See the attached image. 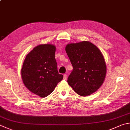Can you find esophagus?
Listing matches in <instances>:
<instances>
[{
  "label": "esophagus",
  "instance_id": "1",
  "mask_svg": "<svg viewBox=\"0 0 130 130\" xmlns=\"http://www.w3.org/2000/svg\"><path fill=\"white\" fill-rule=\"evenodd\" d=\"M67 74H64V75H63V79L64 80H66L67 79Z\"/></svg>",
  "mask_w": 130,
  "mask_h": 130
}]
</instances>
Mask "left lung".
I'll list each match as a JSON object with an SVG mask.
<instances>
[{"label": "left lung", "mask_w": 130, "mask_h": 130, "mask_svg": "<svg viewBox=\"0 0 130 130\" xmlns=\"http://www.w3.org/2000/svg\"><path fill=\"white\" fill-rule=\"evenodd\" d=\"M65 49L73 67L68 77V85L81 96L96 92L106 75V65L101 51L87 41L68 43Z\"/></svg>", "instance_id": "8db88e82"}]
</instances>
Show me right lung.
I'll list each match as a JSON object with an SVG mask.
<instances>
[{
  "mask_svg": "<svg viewBox=\"0 0 130 130\" xmlns=\"http://www.w3.org/2000/svg\"><path fill=\"white\" fill-rule=\"evenodd\" d=\"M55 51V46L51 44L37 46L26 55L21 70L25 86L41 97L51 94L63 78L58 71Z\"/></svg>",
  "mask_w": 130,
  "mask_h": 130,
  "instance_id": "obj_1",
  "label": "right lung"
}]
</instances>
